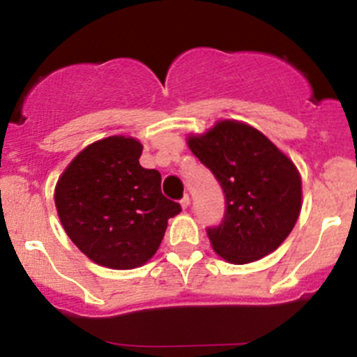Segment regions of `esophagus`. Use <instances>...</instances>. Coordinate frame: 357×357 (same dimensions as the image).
I'll return each instance as SVG.
<instances>
[{
	"label": "esophagus",
	"instance_id": "obj_1",
	"mask_svg": "<svg viewBox=\"0 0 357 357\" xmlns=\"http://www.w3.org/2000/svg\"><path fill=\"white\" fill-rule=\"evenodd\" d=\"M190 195H185V197L181 198V207L183 208H188L190 207Z\"/></svg>",
	"mask_w": 357,
	"mask_h": 357
}]
</instances>
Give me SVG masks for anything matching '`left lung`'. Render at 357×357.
I'll return each instance as SVG.
<instances>
[{"mask_svg":"<svg viewBox=\"0 0 357 357\" xmlns=\"http://www.w3.org/2000/svg\"><path fill=\"white\" fill-rule=\"evenodd\" d=\"M188 147L226 195L222 224L207 229L213 251L234 265L275 251L301 212V176L294 162L261 131L236 119L190 135Z\"/></svg>","mask_w":357,"mask_h":357,"instance_id":"obj_1","label":"left lung"}]
</instances>
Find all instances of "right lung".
I'll return each mask as SVG.
<instances>
[{
	"mask_svg": "<svg viewBox=\"0 0 357 357\" xmlns=\"http://www.w3.org/2000/svg\"><path fill=\"white\" fill-rule=\"evenodd\" d=\"M142 144L112 135L90 144L59 176L54 204L61 226L93 264L112 270L145 265L181 205L160 191V172L138 159Z\"/></svg>",
	"mask_w": 357,
	"mask_h": 357,
	"instance_id": "right-lung-1",
	"label": "right lung"
}]
</instances>
